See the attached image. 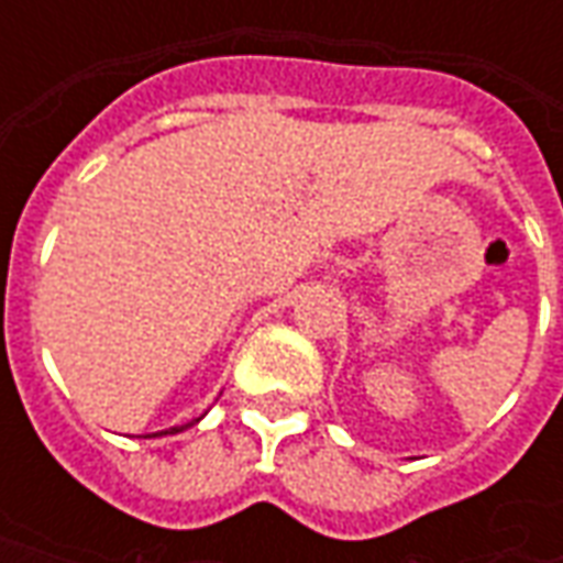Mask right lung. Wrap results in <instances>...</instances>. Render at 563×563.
Returning a JSON list of instances; mask_svg holds the SVG:
<instances>
[{"mask_svg": "<svg viewBox=\"0 0 563 563\" xmlns=\"http://www.w3.org/2000/svg\"><path fill=\"white\" fill-rule=\"evenodd\" d=\"M189 424H192V422H189ZM184 428H186V424H184ZM184 428H172V434H174V431H184ZM165 434H168V431H165Z\"/></svg>", "mask_w": 563, "mask_h": 563, "instance_id": "1", "label": "right lung"}]
</instances>
